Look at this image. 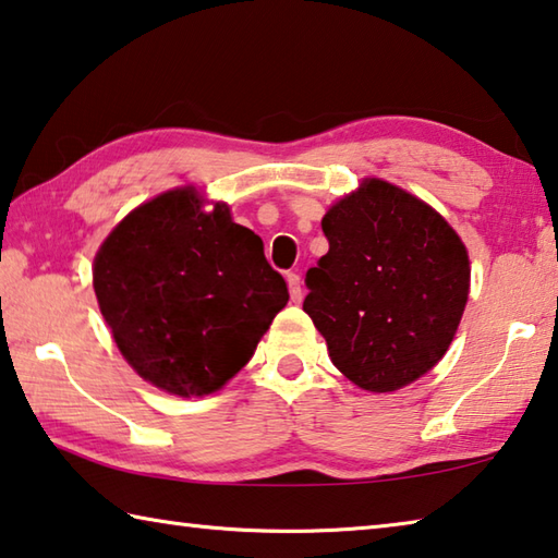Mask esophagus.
<instances>
[{"instance_id": "1", "label": "esophagus", "mask_w": 558, "mask_h": 558, "mask_svg": "<svg viewBox=\"0 0 558 558\" xmlns=\"http://www.w3.org/2000/svg\"><path fill=\"white\" fill-rule=\"evenodd\" d=\"M288 288H290L292 302H302V280L298 272H288Z\"/></svg>"}]
</instances>
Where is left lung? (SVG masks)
<instances>
[{
	"label": "left lung",
	"mask_w": 558,
	"mask_h": 558,
	"mask_svg": "<svg viewBox=\"0 0 558 558\" xmlns=\"http://www.w3.org/2000/svg\"><path fill=\"white\" fill-rule=\"evenodd\" d=\"M327 256L307 270L305 310L343 376L371 392L422 378L451 347L471 288L459 234L437 209L366 178L322 219Z\"/></svg>",
	"instance_id": "left-lung-1"
}]
</instances>
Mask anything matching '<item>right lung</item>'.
Masks as SVG:
<instances>
[{"label": "right lung", "instance_id": "1", "mask_svg": "<svg viewBox=\"0 0 558 558\" xmlns=\"http://www.w3.org/2000/svg\"><path fill=\"white\" fill-rule=\"evenodd\" d=\"M93 286L121 356L180 398L234 378L290 300L260 236L225 202L205 211L195 187L129 211L97 251Z\"/></svg>", "mask_w": 558, "mask_h": 558}]
</instances>
